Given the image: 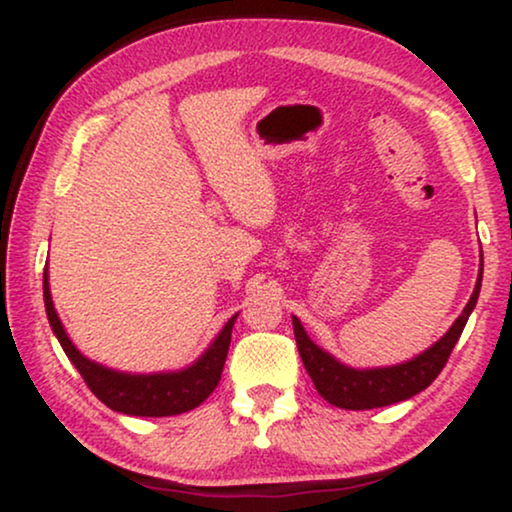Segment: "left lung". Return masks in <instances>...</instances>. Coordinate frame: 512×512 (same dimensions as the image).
Wrapping results in <instances>:
<instances>
[{
	"label": "left lung",
	"mask_w": 512,
	"mask_h": 512,
	"mask_svg": "<svg viewBox=\"0 0 512 512\" xmlns=\"http://www.w3.org/2000/svg\"><path fill=\"white\" fill-rule=\"evenodd\" d=\"M480 285L482 250L480 271L478 280H475L473 294L469 304L464 306L462 315L452 322V327L445 331L431 348L420 352V355L413 359H408V362L394 366H376V369H355V366L338 362L334 355H329L327 350H322L320 345H315L311 341V336L306 334L301 320L297 315H292L294 338H297L301 362H304L315 390H318L320 397L329 401L331 406L345 410H369L390 406V403L406 401L410 397H415V394H420L422 390H427V387L436 380L438 373L443 371L452 348H455L459 336H462L466 320H469L475 304H478Z\"/></svg>",
	"instance_id": "obj_1"
}]
</instances>
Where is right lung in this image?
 <instances>
[{"label":"right lung","instance_id":"add662e5","mask_svg":"<svg viewBox=\"0 0 512 512\" xmlns=\"http://www.w3.org/2000/svg\"><path fill=\"white\" fill-rule=\"evenodd\" d=\"M43 304H46L50 329H53L57 341H60L64 355L76 366L92 394L111 410H115V413L136 417L181 415L197 408L201 401H206L208 394L220 383L222 366H225L229 343H232V327L236 322V315H232L220 334L213 338V343L201 352L197 362L185 366V369L160 373H127L92 362L71 343L69 334L62 327V320L57 318L53 297H50L48 269L43 271Z\"/></svg>","mask_w":512,"mask_h":512}]
</instances>
